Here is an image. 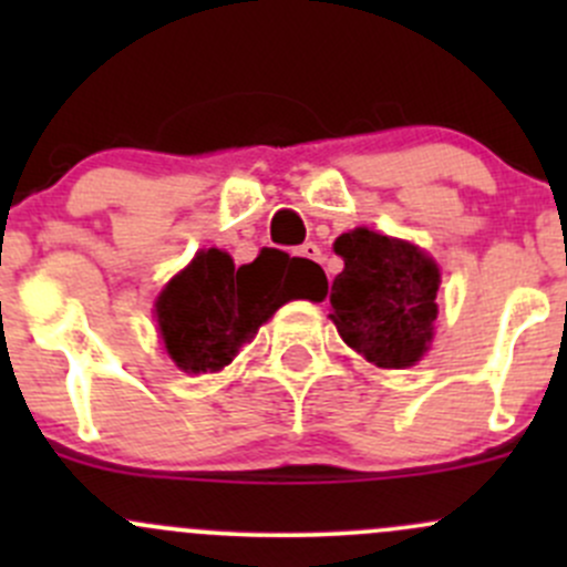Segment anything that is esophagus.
Returning a JSON list of instances; mask_svg holds the SVG:
<instances>
[{
  "label": "esophagus",
  "mask_w": 567,
  "mask_h": 567,
  "mask_svg": "<svg viewBox=\"0 0 567 567\" xmlns=\"http://www.w3.org/2000/svg\"><path fill=\"white\" fill-rule=\"evenodd\" d=\"M299 255H301V257H307V260H318V262H323V251H320L318 244H312V241L301 244V247H299Z\"/></svg>",
  "instance_id": "esophagus-1"
}]
</instances>
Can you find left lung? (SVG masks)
<instances>
[{"mask_svg":"<svg viewBox=\"0 0 567 567\" xmlns=\"http://www.w3.org/2000/svg\"><path fill=\"white\" fill-rule=\"evenodd\" d=\"M346 268L331 282V320L342 340L379 368H409L433 337L439 268L414 244L373 230L342 233Z\"/></svg>","mask_w":567,"mask_h":567,"instance_id":"obj_1","label":"left lung"}]
</instances>
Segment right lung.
Wrapping results in <instances>:
<instances>
[{
    "label": "right lung",
    "mask_w": 567,
    "mask_h": 567,
    "mask_svg": "<svg viewBox=\"0 0 567 567\" xmlns=\"http://www.w3.org/2000/svg\"><path fill=\"white\" fill-rule=\"evenodd\" d=\"M326 274L318 262L262 249L236 268L227 251H197L192 266L156 301L164 346L186 373H216L238 357L262 320L290 299L320 301Z\"/></svg>",
    "instance_id": "add662e5"
}]
</instances>
